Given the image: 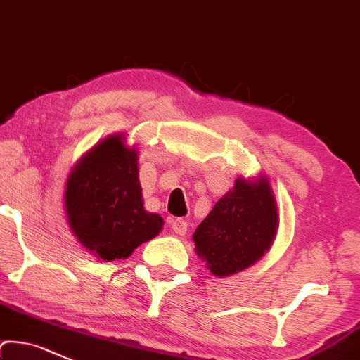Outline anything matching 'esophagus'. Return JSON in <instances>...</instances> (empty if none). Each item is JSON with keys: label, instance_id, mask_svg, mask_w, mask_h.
I'll list each match as a JSON object with an SVG mask.
<instances>
[{"label": "esophagus", "instance_id": "obj_1", "mask_svg": "<svg viewBox=\"0 0 360 360\" xmlns=\"http://www.w3.org/2000/svg\"><path fill=\"white\" fill-rule=\"evenodd\" d=\"M172 230L175 231L176 235H185L187 233V221L181 218H176L172 221Z\"/></svg>", "mask_w": 360, "mask_h": 360}]
</instances>
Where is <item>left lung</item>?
<instances>
[{
	"mask_svg": "<svg viewBox=\"0 0 360 360\" xmlns=\"http://www.w3.org/2000/svg\"><path fill=\"white\" fill-rule=\"evenodd\" d=\"M278 230L276 200L266 176L237 179L195 228L197 256L206 259L214 276L247 269L273 245Z\"/></svg>",
	"mask_w": 360,
	"mask_h": 360,
	"instance_id": "1",
	"label": "left lung"
}]
</instances>
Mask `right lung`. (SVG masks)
<instances>
[{"label": "right lung", "mask_w": 360, "mask_h": 360, "mask_svg": "<svg viewBox=\"0 0 360 360\" xmlns=\"http://www.w3.org/2000/svg\"><path fill=\"white\" fill-rule=\"evenodd\" d=\"M137 149L110 135L73 166L65 210L77 240L103 261L125 259L156 237L163 218L144 210Z\"/></svg>", "instance_id": "right-lung-1"}]
</instances>
